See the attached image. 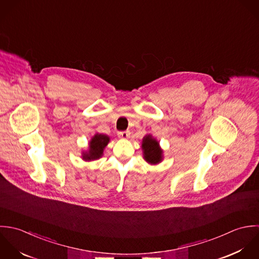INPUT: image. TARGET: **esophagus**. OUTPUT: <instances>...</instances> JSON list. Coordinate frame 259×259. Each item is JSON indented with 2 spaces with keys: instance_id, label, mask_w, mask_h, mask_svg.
Returning <instances> with one entry per match:
<instances>
[{
  "instance_id": "34e87169",
  "label": "esophagus",
  "mask_w": 259,
  "mask_h": 259,
  "mask_svg": "<svg viewBox=\"0 0 259 259\" xmlns=\"http://www.w3.org/2000/svg\"><path fill=\"white\" fill-rule=\"evenodd\" d=\"M129 136V132L128 131H122V132H118V137L121 139H127Z\"/></svg>"
}]
</instances>
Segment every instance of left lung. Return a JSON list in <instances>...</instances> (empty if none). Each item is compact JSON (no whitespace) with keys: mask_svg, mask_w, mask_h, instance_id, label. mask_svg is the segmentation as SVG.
Listing matches in <instances>:
<instances>
[{"mask_svg":"<svg viewBox=\"0 0 259 259\" xmlns=\"http://www.w3.org/2000/svg\"><path fill=\"white\" fill-rule=\"evenodd\" d=\"M142 150L144 159L149 164H158L162 161L163 151L159 147V142L151 135H146L143 138Z\"/></svg>","mask_w":259,"mask_h":259,"instance_id":"left-lung-1","label":"left lung"}]
</instances>
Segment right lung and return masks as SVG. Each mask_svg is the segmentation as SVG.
<instances>
[{"mask_svg":"<svg viewBox=\"0 0 259 259\" xmlns=\"http://www.w3.org/2000/svg\"><path fill=\"white\" fill-rule=\"evenodd\" d=\"M110 141L109 136L104 134H95L92 139L89 142V150L86 152H83L82 158L85 161H91L99 159L103 155L104 149L108 145Z\"/></svg>","mask_w":259,"mask_h":259,"instance_id":"add662e5","label":"right lung"}]
</instances>
